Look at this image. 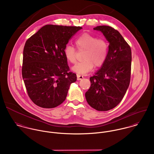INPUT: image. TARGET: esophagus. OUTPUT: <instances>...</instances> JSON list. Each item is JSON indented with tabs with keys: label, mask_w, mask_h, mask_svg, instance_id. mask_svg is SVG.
<instances>
[{
	"label": "esophagus",
	"mask_w": 154,
	"mask_h": 154,
	"mask_svg": "<svg viewBox=\"0 0 154 154\" xmlns=\"http://www.w3.org/2000/svg\"><path fill=\"white\" fill-rule=\"evenodd\" d=\"M76 76H77V79H78V80L82 79L84 78L82 75H78V74H77Z\"/></svg>",
	"instance_id": "1"
}]
</instances>
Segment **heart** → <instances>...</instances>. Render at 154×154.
<instances>
[{"instance_id":"1","label":"heart","mask_w":154,"mask_h":154,"mask_svg":"<svg viewBox=\"0 0 154 154\" xmlns=\"http://www.w3.org/2000/svg\"><path fill=\"white\" fill-rule=\"evenodd\" d=\"M76 48L79 51L84 50L82 61L77 63L73 67V70L78 74H85L92 70L94 66L100 67L104 63L108 53V43L103 39L90 35L83 33L75 41ZM67 60L75 64L77 60L76 49L67 45L64 49Z\"/></svg>"}]
</instances>
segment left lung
I'll use <instances>...</instances> for the list:
<instances>
[{
	"instance_id": "left-lung-1",
	"label": "left lung",
	"mask_w": 154,
	"mask_h": 154,
	"mask_svg": "<svg viewBox=\"0 0 154 154\" xmlns=\"http://www.w3.org/2000/svg\"><path fill=\"white\" fill-rule=\"evenodd\" d=\"M100 31L109 42L107 58L101 69L90 77L91 86L85 93L89 105L99 111L116 107L124 97L130 85L131 51L119 32L112 27L100 26Z\"/></svg>"
}]
</instances>
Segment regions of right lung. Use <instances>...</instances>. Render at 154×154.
Listing matches in <instances>:
<instances>
[{
  "instance_id": "right-lung-1",
  "label": "right lung",
  "mask_w": 154,
  "mask_h": 154,
  "mask_svg": "<svg viewBox=\"0 0 154 154\" xmlns=\"http://www.w3.org/2000/svg\"><path fill=\"white\" fill-rule=\"evenodd\" d=\"M81 27L48 24L24 45L22 76L29 97L37 106L54 108L63 102L76 75L70 71L64 49Z\"/></svg>"
}]
</instances>
